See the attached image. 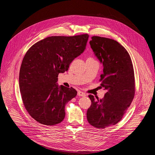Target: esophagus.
I'll return each mask as SVG.
<instances>
[{"label": "esophagus", "mask_w": 155, "mask_h": 155, "mask_svg": "<svg viewBox=\"0 0 155 155\" xmlns=\"http://www.w3.org/2000/svg\"><path fill=\"white\" fill-rule=\"evenodd\" d=\"M78 95L79 96H80V97H83V96H86V94L85 92H82V91H79L78 92Z\"/></svg>", "instance_id": "1"}]
</instances>
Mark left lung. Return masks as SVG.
Wrapping results in <instances>:
<instances>
[{
    "label": "left lung",
    "instance_id": "1",
    "mask_svg": "<svg viewBox=\"0 0 155 155\" xmlns=\"http://www.w3.org/2000/svg\"><path fill=\"white\" fill-rule=\"evenodd\" d=\"M89 42L97 58L103 63L100 88L107 92L101 100L89 95L92 104L87 112L88 123L105 129L122 119L135 94L133 65L127 51L116 41L93 36Z\"/></svg>",
    "mask_w": 155,
    "mask_h": 155
}]
</instances>
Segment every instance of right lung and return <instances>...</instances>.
Returning a JSON list of instances; mask_svg holds the SVG:
<instances>
[{
  "mask_svg": "<svg viewBox=\"0 0 155 155\" xmlns=\"http://www.w3.org/2000/svg\"><path fill=\"white\" fill-rule=\"evenodd\" d=\"M88 37H48L27 51L20 68L19 88L26 110L37 122L54 125L64 120L65 105L77 91L59 87L58 75L67 71L72 61L83 52Z\"/></svg>",
  "mask_w": 155,
  "mask_h": 155,
  "instance_id": "add662e5",
  "label": "right lung"
}]
</instances>
